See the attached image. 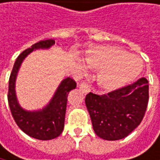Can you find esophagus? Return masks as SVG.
Listing matches in <instances>:
<instances>
[{"label":"esophagus","mask_w":160,"mask_h":160,"mask_svg":"<svg viewBox=\"0 0 160 160\" xmlns=\"http://www.w3.org/2000/svg\"><path fill=\"white\" fill-rule=\"evenodd\" d=\"M79 89L82 90L84 93H88L90 91V87H89L88 83H86V82H82L79 84Z\"/></svg>","instance_id":"esophagus-1"}]
</instances>
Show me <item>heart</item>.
I'll return each instance as SVG.
<instances>
[{"label": "heart", "instance_id": "b5f03b06", "mask_svg": "<svg viewBox=\"0 0 160 160\" xmlns=\"http://www.w3.org/2000/svg\"><path fill=\"white\" fill-rule=\"evenodd\" d=\"M87 64L99 70L98 82L106 91H114L126 86L139 76L142 61L138 56L116 46L97 47L88 52Z\"/></svg>", "mask_w": 160, "mask_h": 160}]
</instances>
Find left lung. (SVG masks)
I'll return each instance as SVG.
<instances>
[{"mask_svg":"<svg viewBox=\"0 0 160 160\" xmlns=\"http://www.w3.org/2000/svg\"><path fill=\"white\" fill-rule=\"evenodd\" d=\"M149 100V84L145 78L104 95L92 92L85 103L98 137L118 140L127 137L140 124Z\"/></svg>","mask_w":160,"mask_h":160,"instance_id":"obj_1","label":"left lung"}]
</instances>
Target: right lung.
<instances>
[{
	"instance_id": "right-lung-1",
	"label": "right lung",
	"mask_w": 160,
	"mask_h": 160,
	"mask_svg": "<svg viewBox=\"0 0 160 160\" xmlns=\"http://www.w3.org/2000/svg\"><path fill=\"white\" fill-rule=\"evenodd\" d=\"M54 43L55 41L51 39L41 41L22 52L14 63L9 78L7 99L14 120L26 135L41 140L53 139L62 134L64 127L67 97L69 92L76 88L77 83L72 78H64L45 108L36 112H29L23 110L18 103L15 94V81L22 61L29 53L36 49H47Z\"/></svg>"
}]
</instances>
